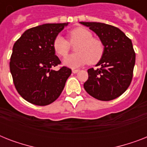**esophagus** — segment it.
<instances>
[{"instance_id":"esophagus-1","label":"esophagus","mask_w":147,"mask_h":147,"mask_svg":"<svg viewBox=\"0 0 147 147\" xmlns=\"http://www.w3.org/2000/svg\"><path fill=\"white\" fill-rule=\"evenodd\" d=\"M79 71V69H72V73L76 74Z\"/></svg>"}]
</instances>
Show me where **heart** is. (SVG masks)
<instances>
[{"mask_svg": "<svg viewBox=\"0 0 147 147\" xmlns=\"http://www.w3.org/2000/svg\"><path fill=\"white\" fill-rule=\"evenodd\" d=\"M69 42L62 36L58 35L53 41V49L59 56L65 57L69 53L71 45L78 43L76 53L67 56L65 65L75 69L89 63L96 64L105 53V45L100 39L93 37L92 32L84 27H77L69 33Z\"/></svg>", "mask_w": 147, "mask_h": 147, "instance_id": "1", "label": "heart"}]
</instances>
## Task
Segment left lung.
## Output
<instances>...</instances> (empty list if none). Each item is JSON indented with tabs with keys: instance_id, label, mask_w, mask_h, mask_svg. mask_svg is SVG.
I'll return each mask as SVG.
<instances>
[{
	"instance_id": "left-lung-1",
	"label": "left lung",
	"mask_w": 147,
	"mask_h": 147,
	"mask_svg": "<svg viewBox=\"0 0 147 147\" xmlns=\"http://www.w3.org/2000/svg\"><path fill=\"white\" fill-rule=\"evenodd\" d=\"M94 31L105 45V53L96 66L88 70L84 88L93 98L111 100L127 89L133 78L136 55L131 40L111 25L96 22H80Z\"/></svg>"
}]
</instances>
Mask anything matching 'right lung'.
<instances>
[{"label":"right lung","instance_id":"right-lung-1","mask_svg":"<svg viewBox=\"0 0 147 147\" xmlns=\"http://www.w3.org/2000/svg\"><path fill=\"white\" fill-rule=\"evenodd\" d=\"M65 24H46L30 28L16 41L10 56V70L17 92L28 102L39 106L55 101L71 74L69 68L52 69L61 61L53 41Z\"/></svg>","mask_w":147,"mask_h":147}]
</instances>
